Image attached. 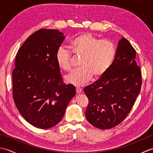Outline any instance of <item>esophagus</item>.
Returning a JSON list of instances; mask_svg holds the SVG:
<instances>
[{"label":"esophagus","instance_id":"esophagus-1","mask_svg":"<svg viewBox=\"0 0 153 153\" xmlns=\"http://www.w3.org/2000/svg\"><path fill=\"white\" fill-rule=\"evenodd\" d=\"M82 92V89L79 88V87H77V88H76V93L77 94H79V93H81Z\"/></svg>","mask_w":153,"mask_h":153}]
</instances>
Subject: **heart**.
Wrapping results in <instances>:
<instances>
[{"label":"heart","instance_id":"1","mask_svg":"<svg viewBox=\"0 0 153 153\" xmlns=\"http://www.w3.org/2000/svg\"><path fill=\"white\" fill-rule=\"evenodd\" d=\"M70 47L80 60L79 70L66 77L68 83L82 86L94 78L102 76L111 66L116 56L115 45L111 41L97 38L91 33H83L71 41ZM57 63L62 69L70 71L73 56L70 51L60 47L56 54Z\"/></svg>","mask_w":153,"mask_h":153}]
</instances>
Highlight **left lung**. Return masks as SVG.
I'll list each match as a JSON object with an SVG mask.
<instances>
[{
	"label": "left lung",
	"instance_id": "1",
	"mask_svg": "<svg viewBox=\"0 0 153 153\" xmlns=\"http://www.w3.org/2000/svg\"><path fill=\"white\" fill-rule=\"evenodd\" d=\"M135 57L134 48L126 39L122 38L108 70L84 88L89 99L85 117L95 128H112L130 112L142 84L141 71Z\"/></svg>",
	"mask_w": 153,
	"mask_h": 153
}]
</instances>
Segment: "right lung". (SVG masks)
Instances as JSON below:
<instances>
[{
  "label": "right lung",
  "mask_w": 153,
  "mask_h": 153,
  "mask_svg": "<svg viewBox=\"0 0 153 153\" xmlns=\"http://www.w3.org/2000/svg\"><path fill=\"white\" fill-rule=\"evenodd\" d=\"M64 39L57 30L41 29L27 39L16 54L12 71L14 102L23 118L38 128L59 123L76 95L74 85L63 83L56 58Z\"/></svg>",
  "instance_id": "1"
}]
</instances>
